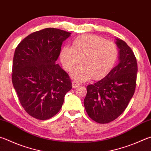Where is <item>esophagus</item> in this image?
I'll list each match as a JSON object with an SVG mask.
<instances>
[{
    "label": "esophagus",
    "mask_w": 151,
    "mask_h": 151,
    "mask_svg": "<svg viewBox=\"0 0 151 151\" xmlns=\"http://www.w3.org/2000/svg\"><path fill=\"white\" fill-rule=\"evenodd\" d=\"M80 83H78V82H76V81H73V83H72V86H73V88H76V87H78V86H80Z\"/></svg>",
    "instance_id": "1"
}]
</instances>
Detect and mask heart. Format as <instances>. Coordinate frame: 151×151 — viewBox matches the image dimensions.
Returning <instances> with one entry per match:
<instances>
[{
	"instance_id": "1",
	"label": "heart",
	"mask_w": 151,
	"mask_h": 151,
	"mask_svg": "<svg viewBox=\"0 0 151 151\" xmlns=\"http://www.w3.org/2000/svg\"><path fill=\"white\" fill-rule=\"evenodd\" d=\"M118 57L116 45L96 35H83L73 41V47L64 46L60 52V60L67 71L74 70L71 76L78 81L91 78L100 79L114 67Z\"/></svg>"
}]
</instances>
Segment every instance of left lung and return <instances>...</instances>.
Wrapping results in <instances>:
<instances>
[{
  "label": "left lung",
  "instance_id": "obj_1",
  "mask_svg": "<svg viewBox=\"0 0 151 151\" xmlns=\"http://www.w3.org/2000/svg\"><path fill=\"white\" fill-rule=\"evenodd\" d=\"M119 62L105 77L88 85L84 105L94 122L108 123L117 118L128 106L136 87L137 63L124 41L117 39Z\"/></svg>",
  "mask_w": 151,
  "mask_h": 151
}]
</instances>
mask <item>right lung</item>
Returning <instances> with one entry per match:
<instances>
[{
  "mask_svg": "<svg viewBox=\"0 0 151 151\" xmlns=\"http://www.w3.org/2000/svg\"><path fill=\"white\" fill-rule=\"evenodd\" d=\"M70 33L45 28L29 34L14 55L12 81L22 106L35 119H50L61 109L72 88L68 74L57 60Z\"/></svg>",
  "mask_w": 151,
  "mask_h": 151,
  "instance_id": "add662e5",
  "label": "right lung"
}]
</instances>
